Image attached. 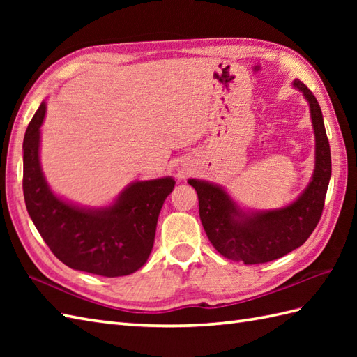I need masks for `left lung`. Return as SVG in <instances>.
<instances>
[{
	"label": "left lung",
	"mask_w": 357,
	"mask_h": 357,
	"mask_svg": "<svg viewBox=\"0 0 357 357\" xmlns=\"http://www.w3.org/2000/svg\"><path fill=\"white\" fill-rule=\"evenodd\" d=\"M310 104L316 151L312 181L298 199L287 207L244 211L222 187L188 179L199 199V216L207 238L219 253L247 265L282 257L301 247L319 222L331 176L330 144L319 102L304 82L293 81Z\"/></svg>",
	"instance_id": "8db88e82"
}]
</instances>
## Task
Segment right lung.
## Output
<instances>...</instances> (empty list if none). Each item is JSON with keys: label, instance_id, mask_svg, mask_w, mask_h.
Masks as SVG:
<instances>
[{"label": "right lung", "instance_id": "obj_1", "mask_svg": "<svg viewBox=\"0 0 357 357\" xmlns=\"http://www.w3.org/2000/svg\"><path fill=\"white\" fill-rule=\"evenodd\" d=\"M41 102L22 142V192L30 218L52 253L67 267L116 278L147 262L159 211L174 187L170 176L136 181L109 207L84 208L53 195L40 164Z\"/></svg>", "mask_w": 357, "mask_h": 357}]
</instances>
